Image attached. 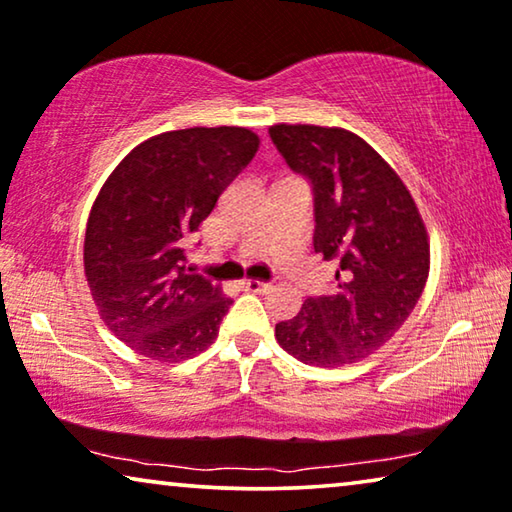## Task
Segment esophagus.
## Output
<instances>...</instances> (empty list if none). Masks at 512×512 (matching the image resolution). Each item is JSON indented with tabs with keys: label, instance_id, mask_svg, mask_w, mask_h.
<instances>
[{
	"label": "esophagus",
	"instance_id": "34e87169",
	"mask_svg": "<svg viewBox=\"0 0 512 512\" xmlns=\"http://www.w3.org/2000/svg\"><path fill=\"white\" fill-rule=\"evenodd\" d=\"M241 287H243V290H246V292H266L271 285L264 283V280L246 278V280H243V283H241Z\"/></svg>",
	"mask_w": 512,
	"mask_h": 512
}]
</instances>
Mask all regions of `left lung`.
<instances>
[{
	"label": "left lung",
	"instance_id": "1",
	"mask_svg": "<svg viewBox=\"0 0 512 512\" xmlns=\"http://www.w3.org/2000/svg\"><path fill=\"white\" fill-rule=\"evenodd\" d=\"M287 167L311 181L313 248L334 259L336 290L278 322L280 348L311 366H343L385 345L429 276V236L408 187L364 139L341 127L273 125Z\"/></svg>",
	"mask_w": 512,
	"mask_h": 512
}]
</instances>
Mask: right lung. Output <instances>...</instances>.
<instances>
[{"label": "right lung", "mask_w": 512, "mask_h": 512, "mask_svg": "<svg viewBox=\"0 0 512 512\" xmlns=\"http://www.w3.org/2000/svg\"><path fill=\"white\" fill-rule=\"evenodd\" d=\"M257 148L246 127L164 132L139 143L99 190L85 278L104 325L139 355L183 362L218 336L232 299L192 273L185 246Z\"/></svg>", "instance_id": "right-lung-1"}]
</instances>
